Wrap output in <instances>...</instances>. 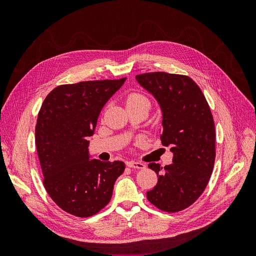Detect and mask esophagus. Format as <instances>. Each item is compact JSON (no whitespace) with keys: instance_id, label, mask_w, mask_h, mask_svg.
Listing matches in <instances>:
<instances>
[{"instance_id":"34e87169","label":"esophagus","mask_w":256,"mask_h":256,"mask_svg":"<svg viewBox=\"0 0 256 256\" xmlns=\"http://www.w3.org/2000/svg\"><path fill=\"white\" fill-rule=\"evenodd\" d=\"M127 166L132 168H138V170L145 168V164H142V162H138V161H129V162H127Z\"/></svg>"}]
</instances>
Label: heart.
I'll use <instances>...</instances> for the list:
<instances>
[{
	"label": "heart",
	"instance_id": "obj_1",
	"mask_svg": "<svg viewBox=\"0 0 256 256\" xmlns=\"http://www.w3.org/2000/svg\"><path fill=\"white\" fill-rule=\"evenodd\" d=\"M126 104L127 108L131 106H145L147 110H150V99L143 94H140V92H132L127 97L126 100Z\"/></svg>",
	"mask_w": 256,
	"mask_h": 256
}]
</instances>
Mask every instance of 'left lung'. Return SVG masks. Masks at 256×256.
Returning <instances> with one entry per match:
<instances>
[{"label": "left lung", "instance_id": "1", "mask_svg": "<svg viewBox=\"0 0 256 256\" xmlns=\"http://www.w3.org/2000/svg\"><path fill=\"white\" fill-rule=\"evenodd\" d=\"M136 79L158 102L161 143L173 152L172 164H148L157 173L158 182L147 191V200L164 212H180L202 194L212 173L216 131L210 108L187 76L158 72L138 74Z\"/></svg>", "mask_w": 256, "mask_h": 256}]
</instances>
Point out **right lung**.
I'll list each match as a JSON object with an SVG mask.
<instances>
[{"mask_svg": "<svg viewBox=\"0 0 256 256\" xmlns=\"http://www.w3.org/2000/svg\"><path fill=\"white\" fill-rule=\"evenodd\" d=\"M126 78L64 84L52 90L38 113L35 144L50 198L66 212L88 218L109 204L122 161L90 160L88 138Z\"/></svg>", "mask_w": 256, "mask_h": 256, "instance_id": "obj_1", "label": "right lung"}]
</instances>
